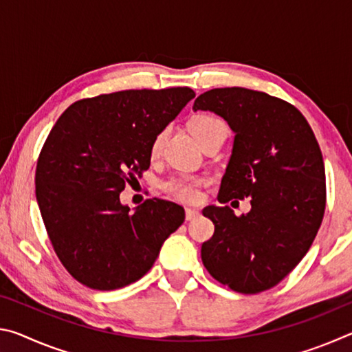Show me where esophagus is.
I'll use <instances>...</instances> for the list:
<instances>
[{
	"instance_id": "1",
	"label": "esophagus",
	"mask_w": 352,
	"mask_h": 352,
	"mask_svg": "<svg viewBox=\"0 0 352 352\" xmlns=\"http://www.w3.org/2000/svg\"><path fill=\"white\" fill-rule=\"evenodd\" d=\"M200 216L199 210H194V208H186V220H194Z\"/></svg>"
}]
</instances>
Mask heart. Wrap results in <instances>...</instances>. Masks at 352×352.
Instances as JSON below:
<instances>
[{"mask_svg": "<svg viewBox=\"0 0 352 352\" xmlns=\"http://www.w3.org/2000/svg\"><path fill=\"white\" fill-rule=\"evenodd\" d=\"M190 132L194 133L195 138L201 146L205 144L208 140H211L216 135H226V126L222 119H219L214 115H208V113H199L195 115L189 122ZM166 136H168V130H162L155 135L151 146V153L157 157L162 152L164 146ZM206 184V178L197 177V175H177L172 177L169 180L163 183V189L166 194H169L172 199L184 201V204H195L199 201L201 195V188Z\"/></svg>", "mask_w": 352, "mask_h": 352, "instance_id": "obj_1", "label": "heart"}]
</instances>
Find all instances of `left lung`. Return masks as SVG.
<instances>
[{
	"mask_svg": "<svg viewBox=\"0 0 352 352\" xmlns=\"http://www.w3.org/2000/svg\"><path fill=\"white\" fill-rule=\"evenodd\" d=\"M192 109L214 111L234 132L217 200L250 197L252 204L242 216L230 206L205 208L214 234L201 245L204 265L239 294L272 289L305 258L323 220L326 178L317 138L300 110L262 91L214 88Z\"/></svg>",
	"mask_w": 352,
	"mask_h": 352,
	"instance_id": "1",
	"label": "left lung"
}]
</instances>
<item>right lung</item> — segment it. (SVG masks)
Instances as JSON below:
<instances>
[{
	"label": "right lung",
	"mask_w": 352,
	"mask_h": 352,
	"mask_svg": "<svg viewBox=\"0 0 352 352\" xmlns=\"http://www.w3.org/2000/svg\"><path fill=\"white\" fill-rule=\"evenodd\" d=\"M194 96L177 87L82 99L47 135L35 170L37 204L58 259L87 287L138 281L184 222L174 201L148 199L130 212L119 194L148 169L155 135Z\"/></svg>",
	"instance_id": "right-lung-1"
}]
</instances>
